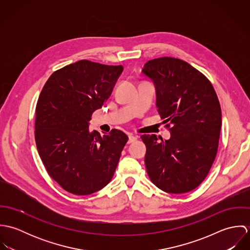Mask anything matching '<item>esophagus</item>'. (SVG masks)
Listing matches in <instances>:
<instances>
[{
	"instance_id": "34e87169",
	"label": "esophagus",
	"mask_w": 250,
	"mask_h": 250,
	"mask_svg": "<svg viewBox=\"0 0 250 250\" xmlns=\"http://www.w3.org/2000/svg\"><path fill=\"white\" fill-rule=\"evenodd\" d=\"M137 140H138V138H137V137L130 135V136H129V141H128V143H134V142H136Z\"/></svg>"
}]
</instances>
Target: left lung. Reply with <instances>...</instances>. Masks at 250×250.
Here are the masks:
<instances>
[{"mask_svg": "<svg viewBox=\"0 0 250 250\" xmlns=\"http://www.w3.org/2000/svg\"><path fill=\"white\" fill-rule=\"evenodd\" d=\"M143 74L157 88L158 112L170 132L168 141L143 135L148 176L160 189L186 193L207 177L217 154L221 108L208 78L170 57L148 61Z\"/></svg>", "mask_w": 250, "mask_h": 250, "instance_id": "8db88e82", "label": "left lung"}]
</instances>
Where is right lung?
<instances>
[{
    "mask_svg": "<svg viewBox=\"0 0 250 250\" xmlns=\"http://www.w3.org/2000/svg\"><path fill=\"white\" fill-rule=\"evenodd\" d=\"M122 71V65L82 60L54 72L41 90L36 148L51 178L70 193L96 192L114 174L129 139L117 129L101 136L88 129V122L107 102Z\"/></svg>",
    "mask_w": 250,
    "mask_h": 250,
    "instance_id": "right-lung-1",
    "label": "right lung"
}]
</instances>
